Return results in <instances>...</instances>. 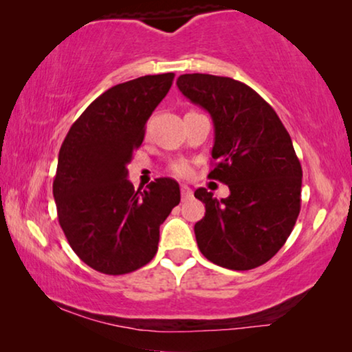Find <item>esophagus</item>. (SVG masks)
<instances>
[{"mask_svg": "<svg viewBox=\"0 0 352 352\" xmlns=\"http://www.w3.org/2000/svg\"><path fill=\"white\" fill-rule=\"evenodd\" d=\"M181 197H182V200L192 199V189L187 184L181 186Z\"/></svg>", "mask_w": 352, "mask_h": 352, "instance_id": "esophagus-1", "label": "esophagus"}]
</instances>
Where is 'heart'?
<instances>
[{
	"label": "heart",
	"instance_id": "heart-1",
	"mask_svg": "<svg viewBox=\"0 0 352 352\" xmlns=\"http://www.w3.org/2000/svg\"><path fill=\"white\" fill-rule=\"evenodd\" d=\"M173 173H175L176 176H189L190 175V166L184 162L175 163V165H173Z\"/></svg>",
	"mask_w": 352,
	"mask_h": 352
}]
</instances>
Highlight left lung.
Returning <instances> with one entry per match:
<instances>
[{
	"instance_id": "1",
	"label": "left lung",
	"mask_w": 352,
	"mask_h": 352,
	"mask_svg": "<svg viewBox=\"0 0 352 352\" xmlns=\"http://www.w3.org/2000/svg\"><path fill=\"white\" fill-rule=\"evenodd\" d=\"M190 102L214 124L208 177L230 194L216 199L205 187L195 199L205 216L195 239L208 261L232 271L267 263L287 242L301 208V163L276 110L250 86L228 76L186 74L176 81Z\"/></svg>"
}]
</instances>
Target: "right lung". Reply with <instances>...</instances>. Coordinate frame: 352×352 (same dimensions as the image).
Here are the masks:
<instances>
[{
    "label": "right lung",
    "mask_w": 352,
    "mask_h": 352,
    "mask_svg": "<svg viewBox=\"0 0 352 352\" xmlns=\"http://www.w3.org/2000/svg\"><path fill=\"white\" fill-rule=\"evenodd\" d=\"M175 74L146 75L105 91L72 124L52 182L57 218L70 247L94 271L122 276L155 256L160 224L181 201L179 184L158 177L146 190L128 163Z\"/></svg>",
    "instance_id": "1"
}]
</instances>
